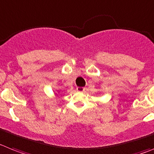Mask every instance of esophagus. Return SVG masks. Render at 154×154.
Returning <instances> with one entry per match:
<instances>
[{"label":"esophagus","instance_id":"34e87169","mask_svg":"<svg viewBox=\"0 0 154 154\" xmlns=\"http://www.w3.org/2000/svg\"><path fill=\"white\" fill-rule=\"evenodd\" d=\"M76 90L78 92H83L85 90V87H77Z\"/></svg>","mask_w":154,"mask_h":154}]
</instances>
